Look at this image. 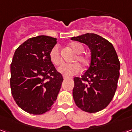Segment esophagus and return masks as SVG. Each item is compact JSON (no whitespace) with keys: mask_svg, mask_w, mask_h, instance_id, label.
<instances>
[{"mask_svg":"<svg viewBox=\"0 0 132 132\" xmlns=\"http://www.w3.org/2000/svg\"><path fill=\"white\" fill-rule=\"evenodd\" d=\"M63 78V79H67V78H70L68 77V76H64Z\"/></svg>","mask_w":132,"mask_h":132,"instance_id":"1","label":"esophagus"}]
</instances>
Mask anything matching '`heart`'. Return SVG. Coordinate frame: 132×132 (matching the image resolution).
Segmentation results:
<instances>
[{
	"label": "heart",
	"mask_w": 132,
	"mask_h": 132,
	"mask_svg": "<svg viewBox=\"0 0 132 132\" xmlns=\"http://www.w3.org/2000/svg\"><path fill=\"white\" fill-rule=\"evenodd\" d=\"M70 46L72 50L77 54L73 59V61H78L83 67H85L88 65V58L85 55L81 54L83 51V46L82 44L78 42H73L70 44ZM49 59L52 63L56 66H59L62 63V59L61 56L60 49L59 46L56 45L49 52ZM80 66L78 63H66L63 64L58 69V71L65 76H71L73 75L77 74L80 71Z\"/></svg>",
	"instance_id": "1"
}]
</instances>
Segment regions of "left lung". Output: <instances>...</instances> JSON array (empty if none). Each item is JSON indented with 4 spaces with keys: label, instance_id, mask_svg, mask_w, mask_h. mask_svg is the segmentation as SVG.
<instances>
[{
    "label": "left lung",
    "instance_id": "obj_1",
    "mask_svg": "<svg viewBox=\"0 0 132 132\" xmlns=\"http://www.w3.org/2000/svg\"><path fill=\"white\" fill-rule=\"evenodd\" d=\"M71 39L86 44L91 52L88 69L81 78H73L75 103L87 112H99L110 104L117 88L120 63L116 51L109 41L93 33Z\"/></svg>",
    "mask_w": 132,
    "mask_h": 132
}]
</instances>
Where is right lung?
<instances>
[{
  "label": "right lung",
  "instance_id": "1",
  "mask_svg": "<svg viewBox=\"0 0 132 132\" xmlns=\"http://www.w3.org/2000/svg\"><path fill=\"white\" fill-rule=\"evenodd\" d=\"M56 38L41 35L30 38L16 49L10 64V88L20 108L28 113L49 111L63 82L49 59Z\"/></svg>",
  "mask_w": 132,
  "mask_h": 132
}]
</instances>
